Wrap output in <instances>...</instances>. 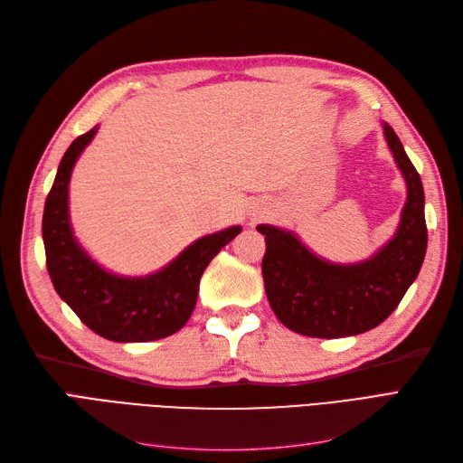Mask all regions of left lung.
I'll list each match as a JSON object with an SVG mask.
<instances>
[{
    "label": "left lung",
    "mask_w": 463,
    "mask_h": 463,
    "mask_svg": "<svg viewBox=\"0 0 463 463\" xmlns=\"http://www.w3.org/2000/svg\"><path fill=\"white\" fill-rule=\"evenodd\" d=\"M386 143L408 185L396 235L365 262L318 259L291 232L259 226L264 235L262 278L274 315L289 330L311 338H345L384 322L413 284L427 250L421 177L398 135L383 123Z\"/></svg>",
    "instance_id": "8db88e82"
}]
</instances>
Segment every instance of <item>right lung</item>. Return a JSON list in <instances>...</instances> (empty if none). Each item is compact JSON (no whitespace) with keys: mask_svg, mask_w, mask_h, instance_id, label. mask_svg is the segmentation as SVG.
Masks as SVG:
<instances>
[{"mask_svg":"<svg viewBox=\"0 0 463 463\" xmlns=\"http://www.w3.org/2000/svg\"><path fill=\"white\" fill-rule=\"evenodd\" d=\"M98 128L77 137L63 154L42 218L46 266L60 298L85 325L111 342H152L185 326L208 262L241 232L240 226L204 235L174 262L145 278H121L98 266L75 241L69 223L67 185L79 154Z\"/></svg>","mask_w":463,"mask_h":463,"instance_id":"obj_1","label":"right lung"}]
</instances>
